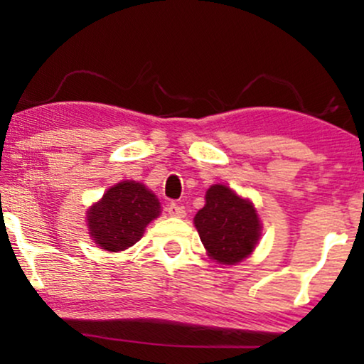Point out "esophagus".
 I'll return each instance as SVG.
<instances>
[{"label":"esophagus","mask_w":364,"mask_h":364,"mask_svg":"<svg viewBox=\"0 0 364 364\" xmlns=\"http://www.w3.org/2000/svg\"><path fill=\"white\" fill-rule=\"evenodd\" d=\"M167 212H168V215H172V217H178V218L186 217V210H183V208L178 205V203H176V202L168 203Z\"/></svg>","instance_id":"obj_1"}]
</instances>
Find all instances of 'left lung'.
<instances>
[{
    "label": "left lung",
    "instance_id": "1",
    "mask_svg": "<svg viewBox=\"0 0 364 364\" xmlns=\"http://www.w3.org/2000/svg\"><path fill=\"white\" fill-rule=\"evenodd\" d=\"M193 223L208 255L227 265L250 255L262 228L252 203L225 186L208 188L205 207L197 212Z\"/></svg>",
    "mask_w": 364,
    "mask_h": 364
}]
</instances>
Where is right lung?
Wrapping results in <instances>:
<instances>
[{
    "instance_id": "right-lung-1",
    "label": "right lung",
    "mask_w": 364,
    "mask_h": 364,
    "mask_svg": "<svg viewBox=\"0 0 364 364\" xmlns=\"http://www.w3.org/2000/svg\"><path fill=\"white\" fill-rule=\"evenodd\" d=\"M159 213L161 205L151 191L139 182L124 181L89 210V233L104 250L121 252L141 240L144 228Z\"/></svg>"
}]
</instances>
